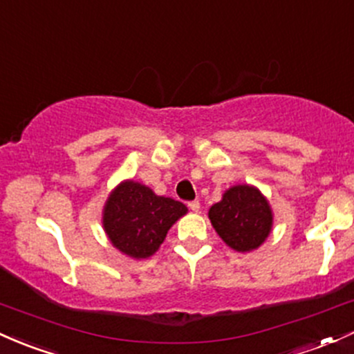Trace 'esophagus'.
I'll list each match as a JSON object with an SVG mask.
<instances>
[{"instance_id": "obj_1", "label": "esophagus", "mask_w": 354, "mask_h": 354, "mask_svg": "<svg viewBox=\"0 0 354 354\" xmlns=\"http://www.w3.org/2000/svg\"><path fill=\"white\" fill-rule=\"evenodd\" d=\"M187 206H189V209H191V211H194V212H197L201 209V204H199V201H191V203H187Z\"/></svg>"}]
</instances>
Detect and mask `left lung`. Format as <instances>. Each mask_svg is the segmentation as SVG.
Listing matches in <instances>:
<instances>
[{
  "label": "left lung",
  "mask_w": 354,
  "mask_h": 354,
  "mask_svg": "<svg viewBox=\"0 0 354 354\" xmlns=\"http://www.w3.org/2000/svg\"><path fill=\"white\" fill-rule=\"evenodd\" d=\"M209 219L227 246L236 252L258 248L272 230V211L263 196L250 185H236L209 209Z\"/></svg>",
  "instance_id": "obj_1"
}]
</instances>
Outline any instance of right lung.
<instances>
[{
    "instance_id": "right-lung-1",
    "label": "right lung",
    "mask_w": 354,
    "mask_h": 354,
    "mask_svg": "<svg viewBox=\"0 0 354 354\" xmlns=\"http://www.w3.org/2000/svg\"><path fill=\"white\" fill-rule=\"evenodd\" d=\"M187 207L170 197L155 196L136 182H123L109 196L102 224L113 245L133 258H148Z\"/></svg>"
}]
</instances>
